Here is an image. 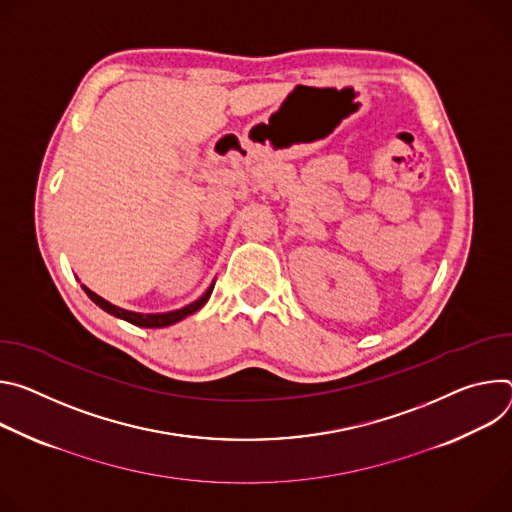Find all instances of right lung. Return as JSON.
<instances>
[{"label":"right lung","instance_id":"1","mask_svg":"<svg viewBox=\"0 0 512 512\" xmlns=\"http://www.w3.org/2000/svg\"><path fill=\"white\" fill-rule=\"evenodd\" d=\"M83 291L87 293V297H89L95 305H99V307H101L103 311H107L109 315H113V317H120V319H124V321H128V323H132V325H138V327H150V329H156V327L173 325V323H177V321L185 319L187 315H193L195 311H199V309L207 303V299H209V295H211L213 287H209L201 299H197L195 303H191V305H187V307H183V309L170 311V313H154V315H142V313H134V311L120 309V307H116V305L107 303L105 299H101L99 295H95V293H93V291H89L87 287H83Z\"/></svg>","mask_w":512,"mask_h":512}]
</instances>
